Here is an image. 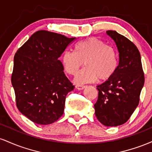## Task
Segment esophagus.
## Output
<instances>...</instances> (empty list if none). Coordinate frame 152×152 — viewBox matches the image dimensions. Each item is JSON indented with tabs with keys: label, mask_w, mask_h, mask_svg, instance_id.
I'll return each mask as SVG.
<instances>
[{
	"label": "esophagus",
	"mask_w": 152,
	"mask_h": 152,
	"mask_svg": "<svg viewBox=\"0 0 152 152\" xmlns=\"http://www.w3.org/2000/svg\"><path fill=\"white\" fill-rule=\"evenodd\" d=\"M85 86H83V85H76V88H77V89H78V90H82V89H83V88H85Z\"/></svg>",
	"instance_id": "esophagus-1"
}]
</instances>
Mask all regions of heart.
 <instances>
[{
    "mask_svg": "<svg viewBox=\"0 0 152 152\" xmlns=\"http://www.w3.org/2000/svg\"><path fill=\"white\" fill-rule=\"evenodd\" d=\"M61 61L64 71L72 76L77 74L84 63L86 68L76 79V83H84L94 82L98 78L106 81L112 77L118 67V55L114 47L91 37L76 43L74 52L64 51Z\"/></svg>",
    "mask_w": 152,
    "mask_h": 152,
    "instance_id": "obj_1",
    "label": "heart"
}]
</instances>
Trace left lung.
<instances>
[{"label": "left lung", "instance_id": "1", "mask_svg": "<svg viewBox=\"0 0 152 152\" xmlns=\"http://www.w3.org/2000/svg\"><path fill=\"white\" fill-rule=\"evenodd\" d=\"M106 34L116 43L119 64L116 74L97 86L99 96L94 109L102 124L117 126L126 123L137 107L144 74L137 47L116 31H107Z\"/></svg>", "mask_w": 152, "mask_h": 152}]
</instances>
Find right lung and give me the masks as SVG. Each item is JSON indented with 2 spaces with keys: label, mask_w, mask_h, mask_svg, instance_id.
Listing matches in <instances>:
<instances>
[{
  "label": "right lung",
  "mask_w": 152,
  "mask_h": 152,
  "mask_svg": "<svg viewBox=\"0 0 152 152\" xmlns=\"http://www.w3.org/2000/svg\"><path fill=\"white\" fill-rule=\"evenodd\" d=\"M75 39L38 31L15 54L11 83L16 106L34 123L50 124L64 114L66 96L74 86L58 58Z\"/></svg>",
  "instance_id": "right-lung-1"
}]
</instances>
